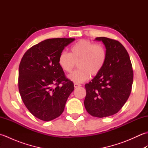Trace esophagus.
Here are the masks:
<instances>
[{
	"instance_id": "esophagus-1",
	"label": "esophagus",
	"mask_w": 148,
	"mask_h": 148,
	"mask_svg": "<svg viewBox=\"0 0 148 148\" xmlns=\"http://www.w3.org/2000/svg\"><path fill=\"white\" fill-rule=\"evenodd\" d=\"M81 85V84H79V83H74V87L75 88H78V87H80Z\"/></svg>"
}]
</instances>
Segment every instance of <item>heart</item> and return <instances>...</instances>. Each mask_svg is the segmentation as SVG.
<instances>
[{
    "mask_svg": "<svg viewBox=\"0 0 148 148\" xmlns=\"http://www.w3.org/2000/svg\"><path fill=\"white\" fill-rule=\"evenodd\" d=\"M107 58L106 48L101 44H95L88 40L82 39L76 42L70 48V52L62 51L60 54L58 62L63 71L71 73L69 79L76 83L88 80L90 76L98 75L104 66Z\"/></svg>",
    "mask_w": 148,
    "mask_h": 148,
    "instance_id": "1",
    "label": "heart"
}]
</instances>
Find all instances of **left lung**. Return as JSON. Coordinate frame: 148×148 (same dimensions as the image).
Masks as SVG:
<instances>
[{
	"mask_svg": "<svg viewBox=\"0 0 148 148\" xmlns=\"http://www.w3.org/2000/svg\"><path fill=\"white\" fill-rule=\"evenodd\" d=\"M95 40L104 44L107 58L101 72L85 84L84 104L90 115L103 118L117 113L127 102L134 72L129 55L120 42L105 37Z\"/></svg>",
	"mask_w": 148,
	"mask_h": 148,
	"instance_id": "obj_1",
	"label": "left lung"
}]
</instances>
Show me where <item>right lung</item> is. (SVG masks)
I'll return each mask as SVG.
<instances>
[{
	"mask_svg": "<svg viewBox=\"0 0 148 148\" xmlns=\"http://www.w3.org/2000/svg\"><path fill=\"white\" fill-rule=\"evenodd\" d=\"M74 39L45 40L31 47L21 58L19 92L28 110L42 121H51L60 116L74 90L73 83L66 77L58 62L65 47Z\"/></svg>",
	"mask_w": 148,
	"mask_h": 148,
	"instance_id": "obj_1",
	"label": "right lung"
}]
</instances>
